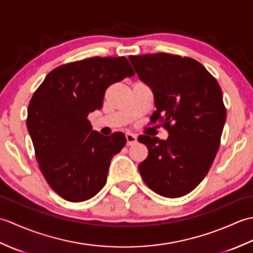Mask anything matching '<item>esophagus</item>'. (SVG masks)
Here are the masks:
<instances>
[{"mask_svg":"<svg viewBox=\"0 0 253 253\" xmlns=\"http://www.w3.org/2000/svg\"><path fill=\"white\" fill-rule=\"evenodd\" d=\"M126 141H127V146H132L137 142V136L133 135V133L127 132L126 133Z\"/></svg>","mask_w":253,"mask_h":253,"instance_id":"esophagus-1","label":"esophagus"}]
</instances>
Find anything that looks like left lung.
I'll return each instance as SVG.
<instances>
[{"instance_id": "obj_1", "label": "left lung", "mask_w": 253, "mask_h": 253, "mask_svg": "<svg viewBox=\"0 0 253 253\" xmlns=\"http://www.w3.org/2000/svg\"><path fill=\"white\" fill-rule=\"evenodd\" d=\"M128 58L153 92L152 122L162 121L169 135L166 140L138 138L149 150L139 171L158 195L185 196L206 177L219 147L226 121L221 87L202 64L189 57L158 53Z\"/></svg>"}]
</instances>
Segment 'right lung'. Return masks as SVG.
<instances>
[{
	"mask_svg": "<svg viewBox=\"0 0 253 253\" xmlns=\"http://www.w3.org/2000/svg\"><path fill=\"white\" fill-rule=\"evenodd\" d=\"M135 72L126 57H91L47 74L32 95L27 128L47 184L71 202L94 197L126 137L92 130L88 115L103 106L105 90Z\"/></svg>",
	"mask_w": 253,
	"mask_h": 253,
	"instance_id": "right-lung-1",
	"label": "right lung"
}]
</instances>
